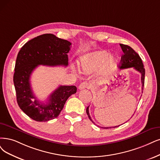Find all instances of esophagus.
<instances>
[{
    "mask_svg": "<svg viewBox=\"0 0 160 160\" xmlns=\"http://www.w3.org/2000/svg\"><path fill=\"white\" fill-rule=\"evenodd\" d=\"M92 88V86L90 84H89L88 82H82L81 83L79 86H78V89L79 90H84L86 89V88H88V89H90Z\"/></svg>",
    "mask_w": 160,
    "mask_h": 160,
    "instance_id": "34e87169",
    "label": "esophagus"
}]
</instances>
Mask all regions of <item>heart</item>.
<instances>
[{
  "instance_id": "obj_1",
  "label": "heart",
  "mask_w": 160,
  "mask_h": 160,
  "mask_svg": "<svg viewBox=\"0 0 160 160\" xmlns=\"http://www.w3.org/2000/svg\"><path fill=\"white\" fill-rule=\"evenodd\" d=\"M119 64V58L115 55L101 50L93 52L82 57L80 59V68L82 72L90 74L95 72L102 66V78H106L117 70Z\"/></svg>"
}]
</instances>
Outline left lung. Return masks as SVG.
<instances>
[{"label": "left lung", "mask_w": 160, "mask_h": 160, "mask_svg": "<svg viewBox=\"0 0 160 160\" xmlns=\"http://www.w3.org/2000/svg\"><path fill=\"white\" fill-rule=\"evenodd\" d=\"M120 46L121 49L124 52V54L121 57V62H120V67L121 69H125L128 68H132L133 67L135 70H137L138 72H139L141 74V82H142V90H143L144 85V78H145V69L144 68V64L142 63V61L141 58L138 55L137 52H135L133 49H132L131 47L124 45V44H120ZM86 113L89 117L90 120L96 125V123L94 122L90 117V113H89V106L86 108ZM120 126V125H119ZM119 126L115 127H101L103 128H115L118 127Z\"/></svg>", "instance_id": "8db88e82"}]
</instances>
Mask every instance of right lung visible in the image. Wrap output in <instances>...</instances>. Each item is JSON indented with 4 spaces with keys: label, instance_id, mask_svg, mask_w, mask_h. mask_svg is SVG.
<instances>
[{
    "label": "right lung",
    "instance_id": "right-lung-1",
    "mask_svg": "<svg viewBox=\"0 0 160 160\" xmlns=\"http://www.w3.org/2000/svg\"><path fill=\"white\" fill-rule=\"evenodd\" d=\"M71 44L47 33L28 41L18 54L13 77L16 99L20 108L31 119L39 122L55 119L68 98L76 92L75 86H60L49 96L48 102L41 103L34 96L29 81L38 65L67 67Z\"/></svg>",
    "mask_w": 160,
    "mask_h": 160
}]
</instances>
